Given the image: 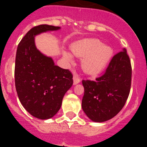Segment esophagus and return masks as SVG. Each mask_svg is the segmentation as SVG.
<instances>
[{"label": "esophagus", "instance_id": "esophagus-1", "mask_svg": "<svg viewBox=\"0 0 147 147\" xmlns=\"http://www.w3.org/2000/svg\"><path fill=\"white\" fill-rule=\"evenodd\" d=\"M73 84H78L80 82V78H79V76H78L77 74H75L73 76Z\"/></svg>", "mask_w": 147, "mask_h": 147}]
</instances>
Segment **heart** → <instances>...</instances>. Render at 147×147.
Wrapping results in <instances>:
<instances>
[{
  "mask_svg": "<svg viewBox=\"0 0 147 147\" xmlns=\"http://www.w3.org/2000/svg\"><path fill=\"white\" fill-rule=\"evenodd\" d=\"M73 55L82 58V67L87 73L100 72L107 65L113 55V50L109 45H103L97 39H86L78 41L71 46ZM63 57L72 63L73 57L70 53L63 52Z\"/></svg>",
  "mask_w": 147,
  "mask_h": 147,
  "instance_id": "b5f03b06",
  "label": "heart"
}]
</instances>
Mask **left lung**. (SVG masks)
Segmentation results:
<instances>
[{
  "instance_id": "obj_1",
  "label": "left lung",
  "mask_w": 147,
  "mask_h": 147,
  "mask_svg": "<svg viewBox=\"0 0 147 147\" xmlns=\"http://www.w3.org/2000/svg\"><path fill=\"white\" fill-rule=\"evenodd\" d=\"M131 80V62L124 48L112 57L101 76L94 81L82 80V108L89 119L104 122L116 116L127 102Z\"/></svg>"
}]
</instances>
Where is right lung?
I'll return each mask as SVG.
<instances>
[{
	"label": "right lung",
	"instance_id": "1",
	"mask_svg": "<svg viewBox=\"0 0 147 147\" xmlns=\"http://www.w3.org/2000/svg\"><path fill=\"white\" fill-rule=\"evenodd\" d=\"M60 27L40 25L31 28L19 43L15 63V83L23 107L32 116L48 119L60 110L65 93L73 84L69 69L55 65L37 49L35 36Z\"/></svg>",
	"mask_w": 147,
	"mask_h": 147
}]
</instances>
